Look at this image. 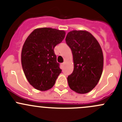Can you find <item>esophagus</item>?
Listing matches in <instances>:
<instances>
[{
    "label": "esophagus",
    "mask_w": 122,
    "mask_h": 122,
    "mask_svg": "<svg viewBox=\"0 0 122 122\" xmlns=\"http://www.w3.org/2000/svg\"><path fill=\"white\" fill-rule=\"evenodd\" d=\"M64 64H64V62H63V63H62V64H61V67H63L64 66Z\"/></svg>",
    "instance_id": "34e87169"
}]
</instances>
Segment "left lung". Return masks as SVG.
Returning <instances> with one entry per match:
<instances>
[{"mask_svg": "<svg viewBox=\"0 0 122 122\" xmlns=\"http://www.w3.org/2000/svg\"><path fill=\"white\" fill-rule=\"evenodd\" d=\"M66 41L73 56L74 70L68 76L69 87L80 94L90 92L97 84L103 68V55L99 43L86 30H72Z\"/></svg>", "mask_w": 122, "mask_h": 122, "instance_id": "left-lung-1", "label": "left lung"}]
</instances>
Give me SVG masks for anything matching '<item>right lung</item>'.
I'll return each mask as SVG.
<instances>
[{"instance_id": "obj_1", "label": "right lung", "mask_w": 122, "mask_h": 122, "mask_svg": "<svg viewBox=\"0 0 122 122\" xmlns=\"http://www.w3.org/2000/svg\"><path fill=\"white\" fill-rule=\"evenodd\" d=\"M65 35L64 30L38 28L23 44L21 53L23 72L30 84L38 90L52 88L61 72L54 49L62 41Z\"/></svg>"}]
</instances>
